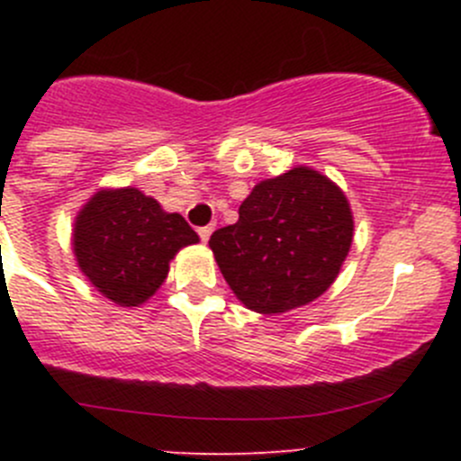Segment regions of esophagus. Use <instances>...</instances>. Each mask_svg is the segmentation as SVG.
Segmentation results:
<instances>
[{"instance_id": "obj_1", "label": "esophagus", "mask_w": 461, "mask_h": 461, "mask_svg": "<svg viewBox=\"0 0 461 461\" xmlns=\"http://www.w3.org/2000/svg\"><path fill=\"white\" fill-rule=\"evenodd\" d=\"M212 231H213V227H212V225H207V227H201V230H198V236H201V240H203V243H207V240H209V236H212Z\"/></svg>"}]
</instances>
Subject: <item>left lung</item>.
<instances>
[{
  "instance_id": "1",
  "label": "left lung",
  "mask_w": 461,
  "mask_h": 461,
  "mask_svg": "<svg viewBox=\"0 0 461 461\" xmlns=\"http://www.w3.org/2000/svg\"><path fill=\"white\" fill-rule=\"evenodd\" d=\"M350 203L319 171L294 167L260 180L234 225L209 239L213 258L245 308L281 314L319 299L352 245Z\"/></svg>"
}]
</instances>
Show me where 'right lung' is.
Masks as SVG:
<instances>
[{"mask_svg":"<svg viewBox=\"0 0 461 461\" xmlns=\"http://www.w3.org/2000/svg\"><path fill=\"white\" fill-rule=\"evenodd\" d=\"M198 234L140 189H100L73 225V254L91 285L120 308H138L165 283L169 263Z\"/></svg>","mask_w":461,"mask_h":461,"instance_id":"add662e5","label":"right lung"}]
</instances>
